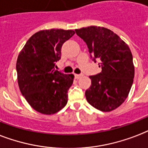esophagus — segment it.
<instances>
[{
  "label": "esophagus",
  "mask_w": 148,
  "mask_h": 148,
  "mask_svg": "<svg viewBox=\"0 0 148 148\" xmlns=\"http://www.w3.org/2000/svg\"><path fill=\"white\" fill-rule=\"evenodd\" d=\"M82 76H83L82 74H75V78L79 79V78H81Z\"/></svg>",
  "instance_id": "1"
}]
</instances>
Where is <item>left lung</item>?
I'll list each match as a JSON object with an SVG mask.
<instances>
[{"label": "left lung", "instance_id": "8db88e82", "mask_svg": "<svg viewBox=\"0 0 148 148\" xmlns=\"http://www.w3.org/2000/svg\"><path fill=\"white\" fill-rule=\"evenodd\" d=\"M86 42L91 58L99 60L101 72L90 76L92 84L85 91L87 101L102 112L114 110L123 103L134 82L131 51L119 36L104 27L75 29Z\"/></svg>", "mask_w": 148, "mask_h": 148}]
</instances>
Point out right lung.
I'll list each match as a JSON object with an SVG mask.
<instances>
[{
  "mask_svg": "<svg viewBox=\"0 0 148 148\" xmlns=\"http://www.w3.org/2000/svg\"><path fill=\"white\" fill-rule=\"evenodd\" d=\"M73 30L48 29L32 35L19 53L16 63L19 89L32 108L51 115L67 103V91L74 74L55 70L63 44L74 35Z\"/></svg>",
  "mask_w": 148,
  "mask_h": 148,
  "instance_id": "add662e5",
  "label": "right lung"
}]
</instances>
